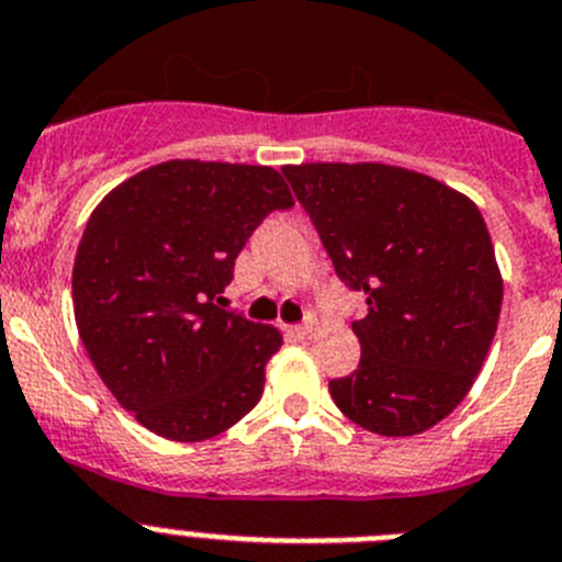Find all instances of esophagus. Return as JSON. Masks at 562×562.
<instances>
[{"mask_svg":"<svg viewBox=\"0 0 562 562\" xmlns=\"http://www.w3.org/2000/svg\"><path fill=\"white\" fill-rule=\"evenodd\" d=\"M288 330H291L296 338H307L313 333V318H307V322H302V325L288 327Z\"/></svg>","mask_w":562,"mask_h":562,"instance_id":"1","label":"esophagus"}]
</instances>
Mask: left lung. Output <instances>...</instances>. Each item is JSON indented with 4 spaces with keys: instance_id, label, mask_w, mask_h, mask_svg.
I'll use <instances>...</instances> for the list:
<instances>
[{
    "instance_id": "left-lung-1",
    "label": "left lung",
    "mask_w": 562,
    "mask_h": 562,
    "mask_svg": "<svg viewBox=\"0 0 562 562\" xmlns=\"http://www.w3.org/2000/svg\"><path fill=\"white\" fill-rule=\"evenodd\" d=\"M338 280L367 296L356 372L330 381L344 417L381 437L445 419L479 375L504 282L482 212L431 176L378 161L288 165Z\"/></svg>"
}]
</instances>
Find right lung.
<instances>
[{
    "mask_svg": "<svg viewBox=\"0 0 562 562\" xmlns=\"http://www.w3.org/2000/svg\"><path fill=\"white\" fill-rule=\"evenodd\" d=\"M293 195L274 168L173 159L92 212L72 269L80 341L125 412L173 442L218 437L257 406L280 330L226 311L251 232Z\"/></svg>",
    "mask_w": 562,
    "mask_h": 562,
    "instance_id": "obj_1",
    "label": "right lung"
}]
</instances>
